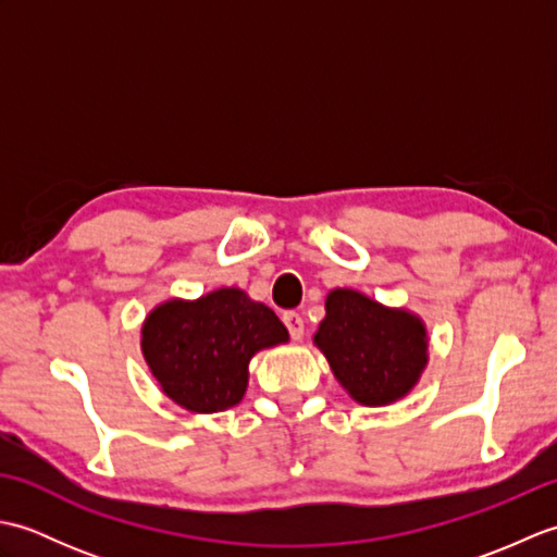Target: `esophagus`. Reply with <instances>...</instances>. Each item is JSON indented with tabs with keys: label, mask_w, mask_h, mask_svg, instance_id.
Listing matches in <instances>:
<instances>
[{
	"label": "esophagus",
	"mask_w": 557,
	"mask_h": 557,
	"mask_svg": "<svg viewBox=\"0 0 557 557\" xmlns=\"http://www.w3.org/2000/svg\"><path fill=\"white\" fill-rule=\"evenodd\" d=\"M282 321H285L292 339H301L304 337V318L297 311H287L285 315H282Z\"/></svg>",
	"instance_id": "obj_1"
}]
</instances>
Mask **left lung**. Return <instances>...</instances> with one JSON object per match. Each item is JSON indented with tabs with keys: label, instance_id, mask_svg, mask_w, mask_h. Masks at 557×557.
Instances as JSON below:
<instances>
[{
	"label": "left lung",
	"instance_id": "1",
	"mask_svg": "<svg viewBox=\"0 0 557 557\" xmlns=\"http://www.w3.org/2000/svg\"><path fill=\"white\" fill-rule=\"evenodd\" d=\"M313 342L339 385L366 407L409 395L429 363V335L419 315L387 309L354 289L327 294Z\"/></svg>",
	"mask_w": 557,
	"mask_h": 557
}]
</instances>
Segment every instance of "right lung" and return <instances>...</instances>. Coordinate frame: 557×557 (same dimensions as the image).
<instances>
[{
	"label": "right lung",
	"mask_w": 557,
	"mask_h": 557,
	"mask_svg": "<svg viewBox=\"0 0 557 557\" xmlns=\"http://www.w3.org/2000/svg\"><path fill=\"white\" fill-rule=\"evenodd\" d=\"M287 339L275 311L236 287L164 301L140 330V349L162 393L196 413L239 405L253 354Z\"/></svg>",
	"instance_id": "right-lung-1"
}]
</instances>
